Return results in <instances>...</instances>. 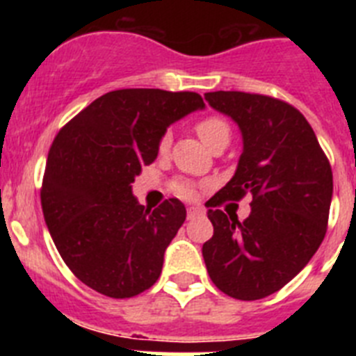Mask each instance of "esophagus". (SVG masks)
Here are the masks:
<instances>
[{"label":"esophagus","instance_id":"1","mask_svg":"<svg viewBox=\"0 0 356 356\" xmlns=\"http://www.w3.org/2000/svg\"><path fill=\"white\" fill-rule=\"evenodd\" d=\"M200 213H201V210L196 209V207H188V209H187V217H188V219H194V217L200 216Z\"/></svg>","mask_w":356,"mask_h":356}]
</instances>
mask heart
<instances>
[{
	"label": "heart",
	"mask_w": 356,
	"mask_h": 356,
	"mask_svg": "<svg viewBox=\"0 0 356 356\" xmlns=\"http://www.w3.org/2000/svg\"><path fill=\"white\" fill-rule=\"evenodd\" d=\"M196 134L200 135V139L203 140L207 147L212 149L216 144L219 143H228L229 140V124L219 115H207V118L200 119L196 122ZM171 146V131H165V134L160 137L159 149L160 153H165ZM176 193L181 194V196H193L194 185L188 184V181H178L175 185Z\"/></svg>",
	"instance_id": "obj_1"
}]
</instances>
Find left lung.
Returning a JSON list of instances; mask_svg holds the SVG:
<instances>
[{
  "mask_svg": "<svg viewBox=\"0 0 356 356\" xmlns=\"http://www.w3.org/2000/svg\"><path fill=\"white\" fill-rule=\"evenodd\" d=\"M205 99L242 134L237 171L207 201L213 235L203 244L210 280L235 300L254 301L287 285L325 238L333 176L300 110L264 94L217 90ZM252 196L244 222L216 209Z\"/></svg>",
  "mask_w": 356,
  "mask_h": 356,
  "instance_id": "left-lung-1",
  "label": "left lung"
}]
</instances>
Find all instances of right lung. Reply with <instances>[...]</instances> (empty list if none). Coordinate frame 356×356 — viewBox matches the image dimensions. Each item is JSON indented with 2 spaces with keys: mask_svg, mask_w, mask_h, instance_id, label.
I'll return each instance as SVG.
<instances>
[{
  "mask_svg": "<svg viewBox=\"0 0 356 356\" xmlns=\"http://www.w3.org/2000/svg\"><path fill=\"white\" fill-rule=\"evenodd\" d=\"M200 108L205 103L196 92L112 90L58 131L40 203L62 260L87 287L122 300L159 280L187 210L176 197L144 209L131 184L156 159L169 124Z\"/></svg>",
  "mask_w": 356,
  "mask_h": 356,
  "instance_id": "right-lung-1",
  "label": "right lung"
}]
</instances>
